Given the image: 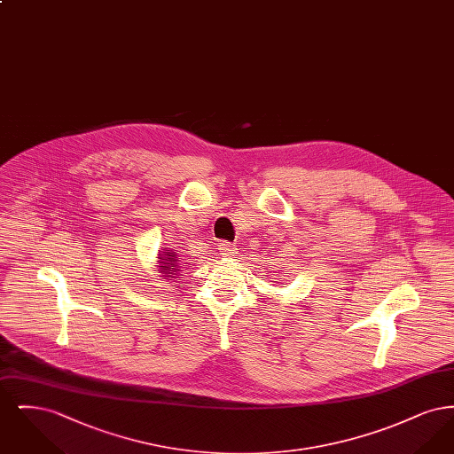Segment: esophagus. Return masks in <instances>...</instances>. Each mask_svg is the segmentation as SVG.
Instances as JSON below:
<instances>
[{
  "instance_id": "34e87169",
  "label": "esophagus",
  "mask_w": 454,
  "mask_h": 454,
  "mask_svg": "<svg viewBox=\"0 0 454 454\" xmlns=\"http://www.w3.org/2000/svg\"><path fill=\"white\" fill-rule=\"evenodd\" d=\"M217 250H219V255H223V257H233V255L237 254V247L231 245V243H228V241L219 243Z\"/></svg>"
}]
</instances>
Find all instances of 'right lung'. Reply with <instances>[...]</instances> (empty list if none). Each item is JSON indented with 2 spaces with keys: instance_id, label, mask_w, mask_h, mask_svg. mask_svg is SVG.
<instances>
[{
  "instance_id": "1",
  "label": "right lung",
  "mask_w": 454,
  "mask_h": 454,
  "mask_svg": "<svg viewBox=\"0 0 454 454\" xmlns=\"http://www.w3.org/2000/svg\"><path fill=\"white\" fill-rule=\"evenodd\" d=\"M156 259H158L156 260L158 262V265H156L158 272L163 274L161 278H165V279H168V277L175 278L176 272H180V269H178V257H176V254L173 250L160 252ZM168 281H173V279Z\"/></svg>"
}]
</instances>
